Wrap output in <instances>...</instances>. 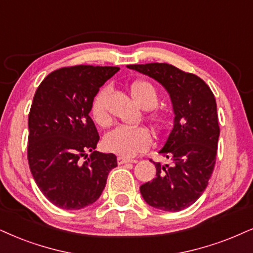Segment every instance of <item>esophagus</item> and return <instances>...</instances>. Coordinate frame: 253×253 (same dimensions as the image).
Returning <instances> with one entry per match:
<instances>
[{
	"instance_id": "1",
	"label": "esophagus",
	"mask_w": 253,
	"mask_h": 253,
	"mask_svg": "<svg viewBox=\"0 0 253 253\" xmlns=\"http://www.w3.org/2000/svg\"><path fill=\"white\" fill-rule=\"evenodd\" d=\"M137 161L135 160H129V158H124V157H118L117 158V163L118 164H126V163H136Z\"/></svg>"
}]
</instances>
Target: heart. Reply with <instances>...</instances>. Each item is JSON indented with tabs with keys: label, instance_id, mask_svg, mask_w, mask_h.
<instances>
[{
	"label": "heart",
	"instance_id": "heart-1",
	"mask_svg": "<svg viewBox=\"0 0 253 253\" xmlns=\"http://www.w3.org/2000/svg\"><path fill=\"white\" fill-rule=\"evenodd\" d=\"M110 92L109 86L99 89L92 98L90 115L98 126H107L109 115L107 111V98ZM132 98L144 109L154 108L158 102L157 90L148 81H137L130 86ZM150 120L156 127L163 126V117L158 112L150 115ZM152 144V138L148 129L143 126L129 127L117 126L109 131L103 138L104 149L121 157H133L139 152L146 151Z\"/></svg>",
	"mask_w": 253,
	"mask_h": 253
}]
</instances>
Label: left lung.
I'll return each mask as SVG.
<instances>
[{
  "label": "left lung",
  "mask_w": 253,
  "mask_h": 253,
  "mask_svg": "<svg viewBox=\"0 0 253 253\" xmlns=\"http://www.w3.org/2000/svg\"><path fill=\"white\" fill-rule=\"evenodd\" d=\"M127 68L156 80L170 95L173 126L160 154L172 163L154 162L156 177L139 190L150 207L177 212L201 197L212 174L219 137L216 98L201 77L171 64Z\"/></svg>",
  "instance_id": "obj_1"
}]
</instances>
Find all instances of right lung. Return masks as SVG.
I'll return each mask as SVG.
<instances>
[{
    "label": "right lung",
    "instance_id": "right-lung-1",
    "mask_svg": "<svg viewBox=\"0 0 253 253\" xmlns=\"http://www.w3.org/2000/svg\"><path fill=\"white\" fill-rule=\"evenodd\" d=\"M118 70L61 68L36 90L28 117V162L37 186L56 207L80 210L95 203L117 167L114 154L95 151L99 136L89 114L99 88ZM86 152H92L88 160Z\"/></svg>",
    "mask_w": 253,
    "mask_h": 253
}]
</instances>
